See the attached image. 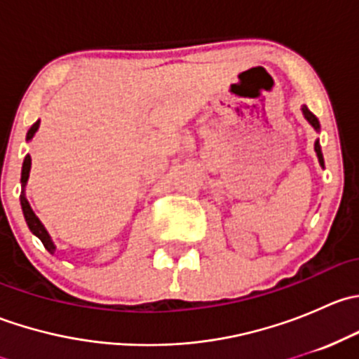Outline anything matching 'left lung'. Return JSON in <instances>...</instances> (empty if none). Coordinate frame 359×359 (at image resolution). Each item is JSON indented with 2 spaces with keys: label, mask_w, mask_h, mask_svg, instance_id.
<instances>
[{
  "label": "left lung",
  "mask_w": 359,
  "mask_h": 359,
  "mask_svg": "<svg viewBox=\"0 0 359 359\" xmlns=\"http://www.w3.org/2000/svg\"><path fill=\"white\" fill-rule=\"evenodd\" d=\"M302 112H304V116H306L307 121H309L311 125H313V128L316 130V132H318V130H320V121H318L316 116H314L313 112H311L309 109H307L306 106L302 107ZM314 151H316V156H318V161H320V165H321V166H325V161H323V153H321L320 140H316V142H314Z\"/></svg>",
  "instance_id": "left-lung-1"
}]
</instances>
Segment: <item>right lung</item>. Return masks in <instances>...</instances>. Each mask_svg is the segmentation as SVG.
Instances as JSON below:
<instances>
[{"instance_id":"add662e5","label":"right lung","mask_w":359,"mask_h":359,"mask_svg":"<svg viewBox=\"0 0 359 359\" xmlns=\"http://www.w3.org/2000/svg\"><path fill=\"white\" fill-rule=\"evenodd\" d=\"M38 126H39V121H36L34 125L29 128L27 132V137L25 139L31 140L32 137H34V133L38 132ZM29 172H31V156H25L24 158V163H22V177H20V182H22V187H25V184H27V179H29ZM20 205H22V212H24V217H25V222H27L29 229H31V233L34 234V236H38L39 240H41V243L45 245V248L48 250L50 253H55V245H53L52 238H50L48 231L45 229V226L41 224V220L36 217V213L32 212L31 205H29V201L25 200V194H24V189H22V194H20Z\"/></svg>"}]
</instances>
